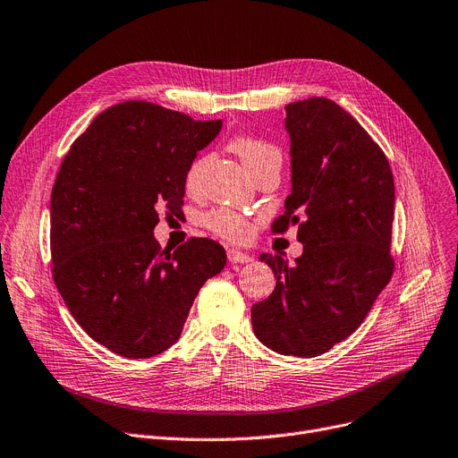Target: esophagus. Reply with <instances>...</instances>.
<instances>
[{
  "label": "esophagus",
  "instance_id": "esophagus-1",
  "mask_svg": "<svg viewBox=\"0 0 458 458\" xmlns=\"http://www.w3.org/2000/svg\"><path fill=\"white\" fill-rule=\"evenodd\" d=\"M226 254H228V261H232V263H249V261H252V258L249 254H245L242 250H235V249H228Z\"/></svg>",
  "mask_w": 458,
  "mask_h": 458
}]
</instances>
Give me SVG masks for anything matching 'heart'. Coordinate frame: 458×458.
Returning <instances> with one entry per match:
<instances>
[{"label":"heart","mask_w":458,"mask_h":458,"mask_svg":"<svg viewBox=\"0 0 458 458\" xmlns=\"http://www.w3.org/2000/svg\"><path fill=\"white\" fill-rule=\"evenodd\" d=\"M230 148L237 154V157L242 159V163L245 165L247 171L252 174H256L259 168L267 166L273 161H280V152L276 147H273L271 142L261 140L256 137H249V135H239L230 142ZM204 163L206 157L199 156L192 159V163L189 165L187 173H185V189L189 192H195L199 189L200 183V176L204 171ZM204 225L219 237L226 239L230 243H245L250 239L254 226L249 216L232 211V209H215L211 213L206 215Z\"/></svg>","instance_id":"1"}]
</instances>
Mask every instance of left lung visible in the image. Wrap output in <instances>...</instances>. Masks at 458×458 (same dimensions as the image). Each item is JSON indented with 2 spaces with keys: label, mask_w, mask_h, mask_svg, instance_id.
<instances>
[{
  "label": "left lung",
  "mask_w": 458,
  "mask_h": 458,
  "mask_svg": "<svg viewBox=\"0 0 458 458\" xmlns=\"http://www.w3.org/2000/svg\"><path fill=\"white\" fill-rule=\"evenodd\" d=\"M285 130L293 187L273 232L299 225L304 250L293 267L278 254L259 256L276 287L250 316L263 345L314 358L362 325L394 275L395 187L378 144L335 102L285 106Z\"/></svg>",
  "instance_id": "1"
}]
</instances>
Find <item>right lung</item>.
Wrapping results in <instances>:
<instances>
[{
  "label": "right lung",
  "mask_w": 458,
  "mask_h": 458,
  "mask_svg": "<svg viewBox=\"0 0 458 458\" xmlns=\"http://www.w3.org/2000/svg\"><path fill=\"white\" fill-rule=\"evenodd\" d=\"M223 120H192L130 100L96 116L64 156L52 189L54 282L72 318L114 354L150 358L178 342L225 249L191 237L161 250L159 211L183 206L185 173Z\"/></svg>",
  "instance_id": "1"
}]
</instances>
